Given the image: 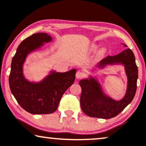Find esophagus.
I'll use <instances>...</instances> for the list:
<instances>
[{
	"instance_id": "34e87169",
	"label": "esophagus",
	"mask_w": 146,
	"mask_h": 146,
	"mask_svg": "<svg viewBox=\"0 0 146 146\" xmlns=\"http://www.w3.org/2000/svg\"><path fill=\"white\" fill-rule=\"evenodd\" d=\"M84 76V73L81 71H78L76 74V79H80Z\"/></svg>"
}]
</instances>
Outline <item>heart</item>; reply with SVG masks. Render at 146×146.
Instances as JSON below:
<instances>
[{"label":"heart","instance_id":"1","mask_svg":"<svg viewBox=\"0 0 146 146\" xmlns=\"http://www.w3.org/2000/svg\"><path fill=\"white\" fill-rule=\"evenodd\" d=\"M99 46L96 44H94L90 46V51L91 52H95L96 50H97ZM107 52V48L106 47H103L100 50H99V52H98V56H102L104 55Z\"/></svg>","mask_w":146,"mask_h":146}]
</instances>
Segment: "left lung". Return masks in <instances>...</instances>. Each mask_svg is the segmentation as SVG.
Wrapping results in <instances>:
<instances>
[{
  "instance_id": "1",
  "label": "left lung",
  "mask_w": 146,
  "mask_h": 146,
  "mask_svg": "<svg viewBox=\"0 0 146 146\" xmlns=\"http://www.w3.org/2000/svg\"><path fill=\"white\" fill-rule=\"evenodd\" d=\"M122 44L125 47L127 46L124 44ZM114 64H122L127 78L126 92L120 100H115L106 94L100 83L91 76L89 78L82 79L79 82L82 88L81 108L84 113L90 117L102 119L112 118L123 111L135 96L138 69L133 52L127 48L117 55L108 56L100 62L96 67L104 68L108 65Z\"/></svg>"
}]
</instances>
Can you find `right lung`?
Wrapping results in <instances>:
<instances>
[{
  "label": "right lung",
  "mask_w": 146,
  "mask_h": 146,
  "mask_svg": "<svg viewBox=\"0 0 146 146\" xmlns=\"http://www.w3.org/2000/svg\"><path fill=\"white\" fill-rule=\"evenodd\" d=\"M52 41L46 33H36L22 42L12 60L9 86L20 106L33 114H48L56 110L66 90L73 84L76 70L66 72L51 70L38 82H31L23 73V66L27 56Z\"/></svg>",
  "instance_id": "right-lung-1"
}]
</instances>
